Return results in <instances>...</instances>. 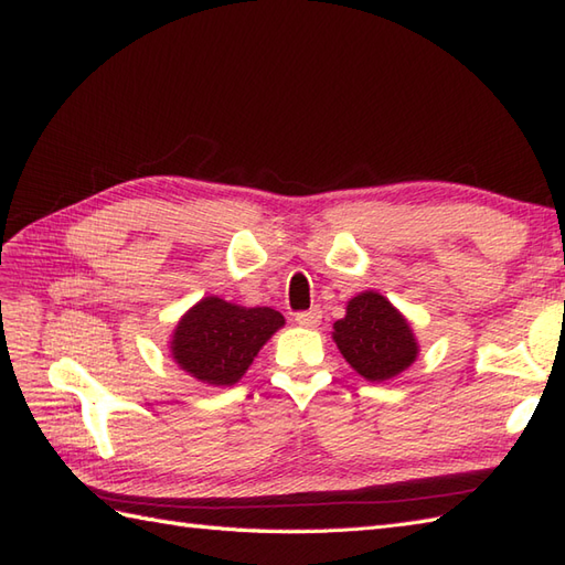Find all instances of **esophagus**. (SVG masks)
<instances>
[{"label": "esophagus", "instance_id": "1", "mask_svg": "<svg viewBox=\"0 0 565 565\" xmlns=\"http://www.w3.org/2000/svg\"><path fill=\"white\" fill-rule=\"evenodd\" d=\"M295 321L305 328H316L321 323V309L313 307L309 311H299V313H295Z\"/></svg>", "mask_w": 565, "mask_h": 565}]
</instances>
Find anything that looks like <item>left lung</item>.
<instances>
[{
  "label": "left lung",
  "instance_id": "8db88e82",
  "mask_svg": "<svg viewBox=\"0 0 565 565\" xmlns=\"http://www.w3.org/2000/svg\"><path fill=\"white\" fill-rule=\"evenodd\" d=\"M333 340L348 364L366 381L397 376L419 352L405 316L374 290L348 301L345 319L333 326Z\"/></svg>",
  "mask_w": 565,
  "mask_h": 565
}]
</instances>
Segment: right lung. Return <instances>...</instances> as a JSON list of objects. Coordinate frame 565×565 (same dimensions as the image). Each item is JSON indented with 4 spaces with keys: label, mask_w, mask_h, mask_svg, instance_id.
<instances>
[{
    "label": "right lung",
    "mask_w": 565,
    "mask_h": 565,
    "mask_svg": "<svg viewBox=\"0 0 565 565\" xmlns=\"http://www.w3.org/2000/svg\"><path fill=\"white\" fill-rule=\"evenodd\" d=\"M282 326V313L270 307L246 309L220 297H203L174 328L172 360L209 386H232Z\"/></svg>",
    "instance_id": "obj_1"
}]
</instances>
